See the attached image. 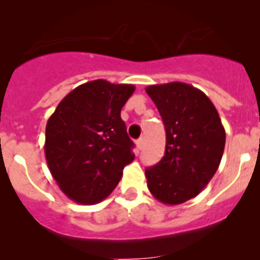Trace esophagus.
Here are the masks:
<instances>
[{"label": "esophagus", "instance_id": "34e87169", "mask_svg": "<svg viewBox=\"0 0 260 260\" xmlns=\"http://www.w3.org/2000/svg\"><path fill=\"white\" fill-rule=\"evenodd\" d=\"M144 145H145V140L142 137L138 138L137 141H136V146H137L138 150H141L142 147H144Z\"/></svg>", "mask_w": 260, "mask_h": 260}]
</instances>
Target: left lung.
<instances>
[{
	"label": "left lung",
	"instance_id": "8db88e82",
	"mask_svg": "<svg viewBox=\"0 0 260 260\" xmlns=\"http://www.w3.org/2000/svg\"><path fill=\"white\" fill-rule=\"evenodd\" d=\"M166 127L163 159L146 168L147 187L160 203L177 205L195 198L220 164L225 132L209 97L191 84L146 87Z\"/></svg>",
	"mask_w": 260,
	"mask_h": 260
}]
</instances>
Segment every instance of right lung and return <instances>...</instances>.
Returning a JSON list of instances; mask_svg holds the SVG:
<instances>
[{
  "label": "right lung",
  "mask_w": 260,
  "mask_h": 260,
  "mask_svg": "<svg viewBox=\"0 0 260 260\" xmlns=\"http://www.w3.org/2000/svg\"><path fill=\"white\" fill-rule=\"evenodd\" d=\"M132 84L87 82L60 101L46 125L45 155L60 190L83 205L108 198L132 163L133 142L120 111Z\"/></svg>",
  "instance_id": "obj_1"
}]
</instances>
